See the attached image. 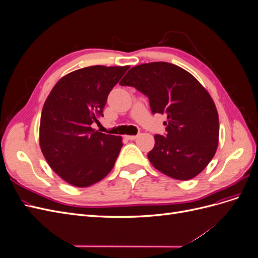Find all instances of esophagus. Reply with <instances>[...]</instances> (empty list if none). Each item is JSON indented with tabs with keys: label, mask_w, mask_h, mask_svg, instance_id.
Here are the masks:
<instances>
[{
	"label": "esophagus",
	"mask_w": 258,
	"mask_h": 258,
	"mask_svg": "<svg viewBox=\"0 0 258 258\" xmlns=\"http://www.w3.org/2000/svg\"><path fill=\"white\" fill-rule=\"evenodd\" d=\"M138 137H139V135H137V136H126V138L128 140H131V141H134V140H136Z\"/></svg>",
	"instance_id": "esophagus-1"
}]
</instances>
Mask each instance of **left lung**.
Instances as JSON below:
<instances>
[{
  "label": "left lung",
  "mask_w": 258,
  "mask_h": 258,
  "mask_svg": "<svg viewBox=\"0 0 258 258\" xmlns=\"http://www.w3.org/2000/svg\"><path fill=\"white\" fill-rule=\"evenodd\" d=\"M119 84L147 96L154 114H167V135H156L155 146L147 154L152 165L179 181L202 172L214 157L220 136L216 106L204 86L168 62L131 68Z\"/></svg>",
  "instance_id": "left-lung-1"
}]
</instances>
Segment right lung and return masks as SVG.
Returning <instances> with one entry per match:
<instances>
[{"instance_id": "right-lung-1", "label": "right lung", "mask_w": 258, "mask_h": 258, "mask_svg": "<svg viewBox=\"0 0 258 258\" xmlns=\"http://www.w3.org/2000/svg\"><path fill=\"white\" fill-rule=\"evenodd\" d=\"M129 66H92L64 75L46 99L40 146L49 167L75 187H88L113 169L122 146L118 136L93 129L103 116L108 93Z\"/></svg>"}]
</instances>
